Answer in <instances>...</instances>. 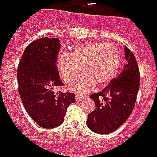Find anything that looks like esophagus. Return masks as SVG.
Listing matches in <instances>:
<instances>
[{
    "instance_id": "esophagus-1",
    "label": "esophagus",
    "mask_w": 157,
    "mask_h": 157,
    "mask_svg": "<svg viewBox=\"0 0 157 157\" xmlns=\"http://www.w3.org/2000/svg\"><path fill=\"white\" fill-rule=\"evenodd\" d=\"M84 98H85L84 96L80 95V94H75V100H76L77 102H80V101H82V100H83Z\"/></svg>"
}]
</instances>
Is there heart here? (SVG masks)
I'll return each mask as SVG.
<instances>
[{
  "instance_id": "heart-1",
  "label": "heart",
  "mask_w": 157,
  "mask_h": 157,
  "mask_svg": "<svg viewBox=\"0 0 157 157\" xmlns=\"http://www.w3.org/2000/svg\"><path fill=\"white\" fill-rule=\"evenodd\" d=\"M59 71L72 91L84 93L93 88L97 82L103 86L112 81L120 67V56L117 48L104 43L80 44L74 48L72 55L63 52L57 58Z\"/></svg>"
}]
</instances>
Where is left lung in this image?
I'll return each mask as SVG.
<instances>
[{"label":"left lung","mask_w":157,"mask_h":157,"mask_svg":"<svg viewBox=\"0 0 157 157\" xmlns=\"http://www.w3.org/2000/svg\"><path fill=\"white\" fill-rule=\"evenodd\" d=\"M126 64L123 71L102 92L90 98L96 109L89 113L86 125L92 131L108 135L124 124L135 107L140 87V71L134 54L124 48Z\"/></svg>","instance_id":"8db88e82"}]
</instances>
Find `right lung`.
I'll return each instance as SVG.
<instances>
[{
    "instance_id": "add662e5",
    "label": "right lung",
    "mask_w": 157,
    "mask_h": 157,
    "mask_svg": "<svg viewBox=\"0 0 157 157\" xmlns=\"http://www.w3.org/2000/svg\"><path fill=\"white\" fill-rule=\"evenodd\" d=\"M59 48L58 38L37 39L27 46L17 68L21 100L29 116L42 128L62 124L68 106L75 102L74 93H55L64 85L56 66Z\"/></svg>"
}]
</instances>
